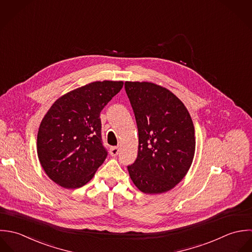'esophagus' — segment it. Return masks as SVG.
Segmentation results:
<instances>
[{
	"label": "esophagus",
	"mask_w": 252,
	"mask_h": 252,
	"mask_svg": "<svg viewBox=\"0 0 252 252\" xmlns=\"http://www.w3.org/2000/svg\"><path fill=\"white\" fill-rule=\"evenodd\" d=\"M119 153H120V147H119V146L112 147V148L110 149V154H111V156H117Z\"/></svg>",
	"instance_id": "34e87169"
}]
</instances>
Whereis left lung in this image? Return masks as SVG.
<instances>
[{"label":"left lung","mask_w":252,"mask_h":252,"mask_svg":"<svg viewBox=\"0 0 252 252\" xmlns=\"http://www.w3.org/2000/svg\"><path fill=\"white\" fill-rule=\"evenodd\" d=\"M125 89L138 128V154L127 166L134 185L145 194L174 188L187 174L195 156V127L176 95L150 82H126Z\"/></svg>","instance_id":"obj_1"}]
</instances>
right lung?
Masks as SVG:
<instances>
[{"label":"right lung","mask_w":252,"mask_h":252,"mask_svg":"<svg viewBox=\"0 0 252 252\" xmlns=\"http://www.w3.org/2000/svg\"><path fill=\"white\" fill-rule=\"evenodd\" d=\"M123 86L122 81L94 82L51 105L39 127L37 153L53 182L77 189L93 179L107 157L101 139V110Z\"/></svg>","instance_id":"1"}]
</instances>
